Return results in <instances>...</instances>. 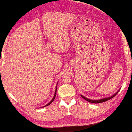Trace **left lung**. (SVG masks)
Returning a JSON list of instances; mask_svg holds the SVG:
<instances>
[{
    "mask_svg": "<svg viewBox=\"0 0 132 132\" xmlns=\"http://www.w3.org/2000/svg\"><path fill=\"white\" fill-rule=\"evenodd\" d=\"M120 90V89L119 90L117 91V93H115L113 95L111 96V97H106V98H101V99H100V100H91V99H89V98H87L86 97H85L84 96L81 95V97H82L84 98V100H86V101H87L88 102H91V103H93V104H98V103H101V102H105L106 101H108V100L111 99V98H112L113 97H114L117 94V93L119 92V91Z\"/></svg>",
    "mask_w": 132,
    "mask_h": 132,
    "instance_id": "obj_1",
    "label": "left lung"
}]
</instances>
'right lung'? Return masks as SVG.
Listing matches in <instances>:
<instances>
[{
  "mask_svg": "<svg viewBox=\"0 0 132 132\" xmlns=\"http://www.w3.org/2000/svg\"><path fill=\"white\" fill-rule=\"evenodd\" d=\"M57 84H56V89H55V94H54V95H53V97L52 98V99L51 100V101L49 102L48 104H47L46 105H45V106H42V107H41V108H44V107H45V106H48V105H50L52 103V102L53 101V100H55V97H56V91H57Z\"/></svg>",
  "mask_w": 132,
  "mask_h": 132,
  "instance_id": "right-lung-1",
  "label": "right lung"
}]
</instances>
